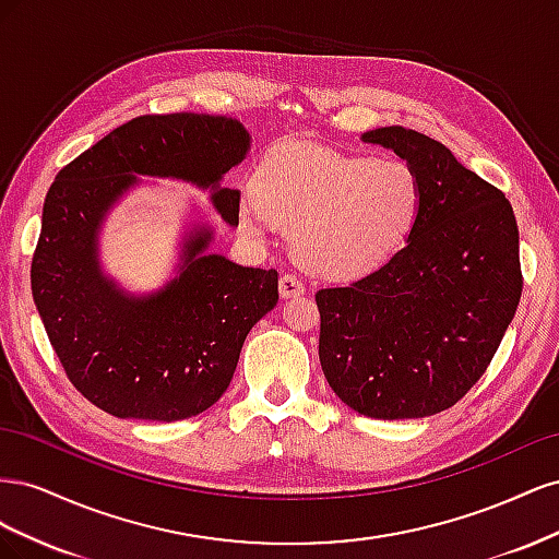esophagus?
<instances>
[{
  "mask_svg": "<svg viewBox=\"0 0 559 559\" xmlns=\"http://www.w3.org/2000/svg\"><path fill=\"white\" fill-rule=\"evenodd\" d=\"M302 292H306V286H302V282L296 275L286 273V275L280 277V296L282 298H296Z\"/></svg>",
  "mask_w": 559,
  "mask_h": 559,
  "instance_id": "1",
  "label": "esophagus"
}]
</instances>
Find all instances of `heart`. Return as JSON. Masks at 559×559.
Instances as JSON below:
<instances>
[{
  "instance_id": "obj_1",
  "label": "heart",
  "mask_w": 559,
  "mask_h": 559,
  "mask_svg": "<svg viewBox=\"0 0 559 559\" xmlns=\"http://www.w3.org/2000/svg\"><path fill=\"white\" fill-rule=\"evenodd\" d=\"M425 191L396 158L349 156L312 142H286L263 158L242 226L259 235L292 228L294 259L324 277H357L386 263L415 230Z\"/></svg>"
}]
</instances>
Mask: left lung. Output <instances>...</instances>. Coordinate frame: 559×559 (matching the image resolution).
<instances>
[{"label": "left lung", "mask_w": 559, "mask_h": 559, "mask_svg": "<svg viewBox=\"0 0 559 559\" xmlns=\"http://www.w3.org/2000/svg\"><path fill=\"white\" fill-rule=\"evenodd\" d=\"M361 140L413 167L425 205L405 247L376 273L317 292L319 361L359 415L429 417L480 380L515 317V214L499 189L427 134L386 126Z\"/></svg>", "instance_id": "1"}]
</instances>
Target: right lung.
Returning <instances> with one entry per match:
<instances>
[{
    "label": "right lung",
    "mask_w": 559,
    "mask_h": 559,
    "mask_svg": "<svg viewBox=\"0 0 559 559\" xmlns=\"http://www.w3.org/2000/svg\"><path fill=\"white\" fill-rule=\"evenodd\" d=\"M249 146L245 126L228 116H138L50 183L32 296L67 378L105 413L177 421L207 411L228 389L247 333L277 306V270L212 253L210 224L183 233L177 275L158 292H126L99 261L107 214L140 177L210 191L214 210L238 226L240 191L222 181Z\"/></svg>",
    "instance_id": "add662e5"
}]
</instances>
